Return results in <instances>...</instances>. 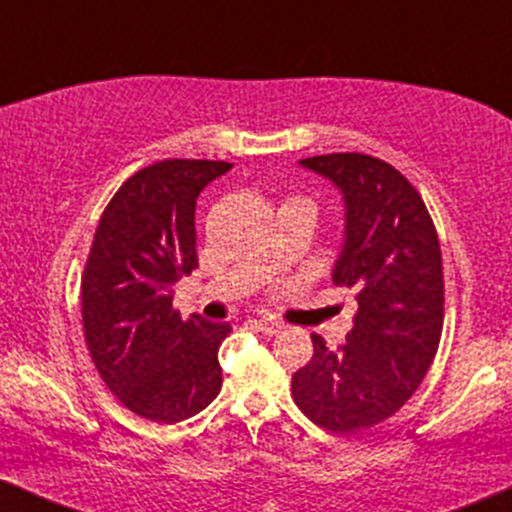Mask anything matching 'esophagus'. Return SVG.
<instances>
[{
  "mask_svg": "<svg viewBox=\"0 0 512 512\" xmlns=\"http://www.w3.org/2000/svg\"><path fill=\"white\" fill-rule=\"evenodd\" d=\"M250 322H252V327H255V330H260L264 334H276L281 330V322L269 320V317H255V320H250Z\"/></svg>",
  "mask_w": 512,
  "mask_h": 512,
  "instance_id": "obj_1",
  "label": "esophagus"
}]
</instances>
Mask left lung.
<instances>
[{
    "instance_id": "1",
    "label": "left lung",
    "mask_w": 512,
    "mask_h": 512,
    "mask_svg": "<svg viewBox=\"0 0 512 512\" xmlns=\"http://www.w3.org/2000/svg\"><path fill=\"white\" fill-rule=\"evenodd\" d=\"M301 163L344 195L346 243L332 279L356 291L358 310L334 351L313 334L291 395L313 424L349 436L390 419L426 378L443 334V257L424 199L395 166L356 151Z\"/></svg>"
}]
</instances>
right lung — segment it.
<instances>
[{
    "mask_svg": "<svg viewBox=\"0 0 512 512\" xmlns=\"http://www.w3.org/2000/svg\"><path fill=\"white\" fill-rule=\"evenodd\" d=\"M233 163L166 158L122 182L105 207L81 274V320L103 383L129 411L178 424L221 390L228 322L182 320L173 284L199 267L195 204Z\"/></svg>",
    "mask_w": 512,
    "mask_h": 512,
    "instance_id": "1",
    "label": "right lung"
}]
</instances>
